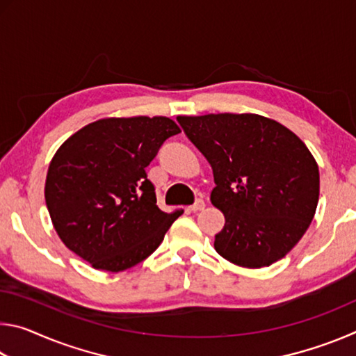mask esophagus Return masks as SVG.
Returning a JSON list of instances; mask_svg holds the SVG:
<instances>
[{"instance_id": "esophagus-1", "label": "esophagus", "mask_w": 356, "mask_h": 356, "mask_svg": "<svg viewBox=\"0 0 356 356\" xmlns=\"http://www.w3.org/2000/svg\"><path fill=\"white\" fill-rule=\"evenodd\" d=\"M204 207H206V202L202 200H196V202L193 204V206H190V210L191 212H200V210H202Z\"/></svg>"}]
</instances>
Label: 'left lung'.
Returning <instances> with one entry per match:
<instances>
[{
	"mask_svg": "<svg viewBox=\"0 0 356 356\" xmlns=\"http://www.w3.org/2000/svg\"><path fill=\"white\" fill-rule=\"evenodd\" d=\"M212 166L210 195L225 215L215 250L246 268L268 267L305 236L318 202V166L300 138L259 114L179 116Z\"/></svg>",
	"mask_w": 356,
	"mask_h": 356,
	"instance_id": "left-lung-1",
	"label": "left lung"
}]
</instances>
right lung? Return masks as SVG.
I'll use <instances>...</instances> for the list:
<instances>
[{
    "label": "right lung",
    "instance_id": "right-lung-1",
    "mask_svg": "<svg viewBox=\"0 0 356 356\" xmlns=\"http://www.w3.org/2000/svg\"><path fill=\"white\" fill-rule=\"evenodd\" d=\"M177 134L179 125L165 116L106 118L63 143L48 166L45 202L70 251L118 273L159 248L180 210L159 209L144 168Z\"/></svg>",
    "mask_w": 356,
    "mask_h": 356
}]
</instances>
